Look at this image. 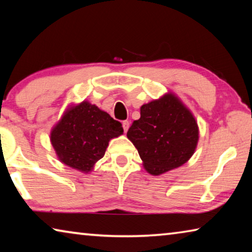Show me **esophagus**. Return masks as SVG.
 <instances>
[{"instance_id": "34e87169", "label": "esophagus", "mask_w": 252, "mask_h": 252, "mask_svg": "<svg viewBox=\"0 0 252 252\" xmlns=\"http://www.w3.org/2000/svg\"><path fill=\"white\" fill-rule=\"evenodd\" d=\"M122 126H123V130H125V132H126L127 129H129V126H130V122L129 121H123Z\"/></svg>"}]
</instances>
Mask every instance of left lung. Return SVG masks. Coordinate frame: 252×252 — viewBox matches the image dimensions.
Returning a JSON list of instances; mask_svg holds the SVG:
<instances>
[{"instance_id": "obj_1", "label": "left lung", "mask_w": 252, "mask_h": 252, "mask_svg": "<svg viewBox=\"0 0 252 252\" xmlns=\"http://www.w3.org/2000/svg\"><path fill=\"white\" fill-rule=\"evenodd\" d=\"M126 136L138 150L147 171L158 176L190 159L199 131L190 111L174 95L165 94L141 106L140 119L132 122Z\"/></svg>"}]
</instances>
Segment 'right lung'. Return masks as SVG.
<instances>
[{"mask_svg":"<svg viewBox=\"0 0 252 252\" xmlns=\"http://www.w3.org/2000/svg\"><path fill=\"white\" fill-rule=\"evenodd\" d=\"M121 122L89 102L63 116L51 132V142L63 163L88 172L103 158L110 139L122 134Z\"/></svg>","mask_w":252,"mask_h":252,"instance_id":"obj_1","label":"right lung"}]
</instances>
